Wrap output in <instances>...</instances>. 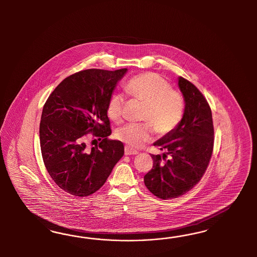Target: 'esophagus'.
Returning a JSON list of instances; mask_svg holds the SVG:
<instances>
[{"label": "esophagus", "instance_id": "obj_1", "mask_svg": "<svg viewBox=\"0 0 257 257\" xmlns=\"http://www.w3.org/2000/svg\"><path fill=\"white\" fill-rule=\"evenodd\" d=\"M124 154L125 156H134V155H138L139 152L126 146L124 149Z\"/></svg>", "mask_w": 257, "mask_h": 257}]
</instances>
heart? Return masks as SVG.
I'll return each mask as SVG.
<instances>
[{
	"label": "heart",
	"instance_id": "heart-1",
	"mask_svg": "<svg viewBox=\"0 0 257 257\" xmlns=\"http://www.w3.org/2000/svg\"><path fill=\"white\" fill-rule=\"evenodd\" d=\"M125 92L144 103L141 119L144 123H129L117 130V140L131 148H140L154 139L155 131L160 135L172 132L179 124L185 102L178 90L155 72L140 73L131 78L124 86ZM123 100L113 95L107 102L106 114L115 122L122 117Z\"/></svg>",
	"mask_w": 257,
	"mask_h": 257
}]
</instances>
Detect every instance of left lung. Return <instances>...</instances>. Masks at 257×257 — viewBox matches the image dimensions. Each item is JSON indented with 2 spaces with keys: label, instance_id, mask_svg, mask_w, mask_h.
I'll return each mask as SVG.
<instances>
[{
  "label": "left lung",
  "instance_id": "left-lung-1",
  "mask_svg": "<svg viewBox=\"0 0 257 257\" xmlns=\"http://www.w3.org/2000/svg\"><path fill=\"white\" fill-rule=\"evenodd\" d=\"M178 86L186 103L184 115L172 132L154 143L164 154L151 155L154 166L144 176L146 187L162 200L186 194L200 182L214 147L212 112L206 99L185 78L179 77Z\"/></svg>",
  "mask_w": 257,
  "mask_h": 257
}]
</instances>
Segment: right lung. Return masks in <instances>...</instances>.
Instances as JSON below:
<instances>
[{
	"label": "right lung",
	"instance_id": "add662e5",
	"mask_svg": "<svg viewBox=\"0 0 257 257\" xmlns=\"http://www.w3.org/2000/svg\"><path fill=\"white\" fill-rule=\"evenodd\" d=\"M126 71L90 69L71 74L43 106L39 124L43 162L55 184L69 194L86 197L99 190L124 154L121 141L107 138L106 106ZM88 134L100 142L89 146Z\"/></svg>",
	"mask_w": 257,
	"mask_h": 257
}]
</instances>
